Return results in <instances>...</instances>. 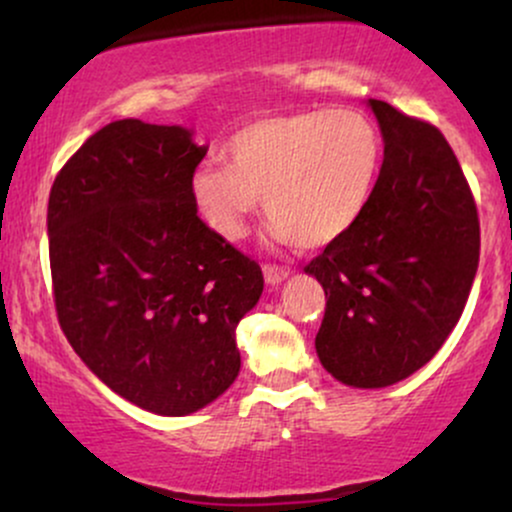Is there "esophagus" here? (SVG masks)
<instances>
[{
	"instance_id": "1",
	"label": "esophagus",
	"mask_w": 512,
	"mask_h": 512,
	"mask_svg": "<svg viewBox=\"0 0 512 512\" xmlns=\"http://www.w3.org/2000/svg\"><path fill=\"white\" fill-rule=\"evenodd\" d=\"M262 272H264V281H267L269 286H279L281 281L289 276V269L281 267V264H264Z\"/></svg>"
}]
</instances>
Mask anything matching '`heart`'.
I'll use <instances>...</instances> for the list:
<instances>
[{"instance_id":"b5f03b06","label":"heart","mask_w":512,"mask_h":512,"mask_svg":"<svg viewBox=\"0 0 512 512\" xmlns=\"http://www.w3.org/2000/svg\"><path fill=\"white\" fill-rule=\"evenodd\" d=\"M228 163H202L192 202L223 238H240L264 202L274 243L325 248L349 233L378 180L383 139L361 110H305L238 129Z\"/></svg>"}]
</instances>
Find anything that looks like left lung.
I'll use <instances>...</instances> for the list:
<instances>
[{
  "instance_id": "left-lung-1",
  "label": "left lung",
  "mask_w": 512,
  "mask_h": 512,
  "mask_svg": "<svg viewBox=\"0 0 512 512\" xmlns=\"http://www.w3.org/2000/svg\"><path fill=\"white\" fill-rule=\"evenodd\" d=\"M385 158L361 219L305 272L325 289L315 349L337 380L387 387L426 366L460 320L479 267V216L431 122L368 101Z\"/></svg>"
}]
</instances>
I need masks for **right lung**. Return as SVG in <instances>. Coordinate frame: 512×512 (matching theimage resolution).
Wrapping results in <instances>:
<instances>
[{
	"label": "right lung",
	"mask_w": 512,
	"mask_h": 512,
	"mask_svg": "<svg viewBox=\"0 0 512 512\" xmlns=\"http://www.w3.org/2000/svg\"><path fill=\"white\" fill-rule=\"evenodd\" d=\"M204 156L185 127L110 122L64 163L48 202L64 337L110 390L161 416L233 385L236 327L264 286L260 264L197 216Z\"/></svg>",
	"instance_id": "obj_1"
}]
</instances>
